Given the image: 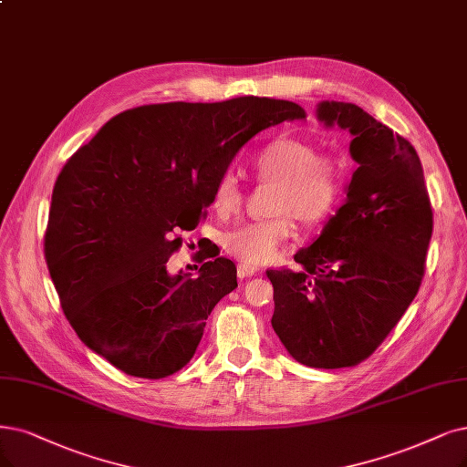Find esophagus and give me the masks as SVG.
Here are the masks:
<instances>
[{"label":"esophagus","instance_id":"obj_1","mask_svg":"<svg viewBox=\"0 0 467 467\" xmlns=\"http://www.w3.org/2000/svg\"><path fill=\"white\" fill-rule=\"evenodd\" d=\"M238 277L244 279V277H252V275L257 273V267H252V265H246V264H238Z\"/></svg>","mask_w":467,"mask_h":467}]
</instances>
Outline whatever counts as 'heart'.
Instances as JSON below:
<instances>
[{
  "instance_id": "obj_1",
  "label": "heart",
  "mask_w": 467,
  "mask_h": 467,
  "mask_svg": "<svg viewBox=\"0 0 467 467\" xmlns=\"http://www.w3.org/2000/svg\"><path fill=\"white\" fill-rule=\"evenodd\" d=\"M250 163L257 179L277 182L273 198L277 215L229 231L223 246L240 264L257 267L273 262L295 238V217L312 227L337 212L347 188V165L337 153L317 151L314 142L296 136L273 138L252 155ZM243 200L236 177L223 172L212 192L213 210L223 217L233 215Z\"/></svg>"
}]
</instances>
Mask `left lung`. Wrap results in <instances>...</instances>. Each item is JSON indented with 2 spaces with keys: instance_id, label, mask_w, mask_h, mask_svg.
<instances>
[{
  "instance_id": "obj_1",
  "label": "left lung",
  "mask_w": 467,
  "mask_h": 467,
  "mask_svg": "<svg viewBox=\"0 0 467 467\" xmlns=\"http://www.w3.org/2000/svg\"><path fill=\"white\" fill-rule=\"evenodd\" d=\"M317 117L354 134L358 169L347 203L295 255L304 269L267 271L271 325L300 364L338 369L368 359L416 298L433 210L418 151L404 136L354 103L323 101Z\"/></svg>"
}]
</instances>
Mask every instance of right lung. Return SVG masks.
I'll return each mask as SVG.
<instances>
[{"instance_id":"obj_1","label":"right lung","mask_w":467,"mask_h":467,"mask_svg":"<svg viewBox=\"0 0 467 467\" xmlns=\"http://www.w3.org/2000/svg\"><path fill=\"white\" fill-rule=\"evenodd\" d=\"M302 113L295 101L255 96L151 103L115 115L67 160L44 254L86 347L150 381L188 364L207 316L238 283L219 252L202 257L196 277L169 275L179 233L207 215L217 179L254 134Z\"/></svg>"}]
</instances>
